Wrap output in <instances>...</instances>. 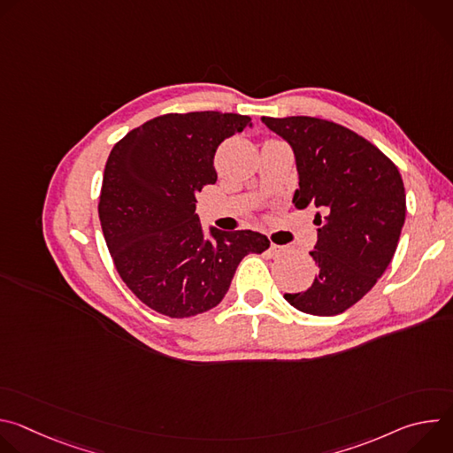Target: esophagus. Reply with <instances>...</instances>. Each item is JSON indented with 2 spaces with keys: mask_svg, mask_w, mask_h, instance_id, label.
I'll return each instance as SVG.
<instances>
[{
  "mask_svg": "<svg viewBox=\"0 0 453 453\" xmlns=\"http://www.w3.org/2000/svg\"><path fill=\"white\" fill-rule=\"evenodd\" d=\"M285 250H287V247H283V245H276V243H271V254H273V256H281Z\"/></svg>",
  "mask_w": 453,
  "mask_h": 453,
  "instance_id": "esophagus-1",
  "label": "esophagus"
}]
</instances>
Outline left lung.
<instances>
[{
  "label": "left lung",
  "instance_id": "left-lung-1",
  "mask_svg": "<svg viewBox=\"0 0 453 453\" xmlns=\"http://www.w3.org/2000/svg\"><path fill=\"white\" fill-rule=\"evenodd\" d=\"M262 121L294 150V206H315L319 267L311 287L285 294L299 311L330 317L360 301L389 267L405 222V188L396 165L349 128L311 116Z\"/></svg>",
  "mask_w": 453,
  "mask_h": 453
}]
</instances>
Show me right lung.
I'll use <instances>...</instances> for the list:
<instances>
[{
	"label": "right lung",
	"instance_id": "right-lung-1",
	"mask_svg": "<svg viewBox=\"0 0 453 453\" xmlns=\"http://www.w3.org/2000/svg\"><path fill=\"white\" fill-rule=\"evenodd\" d=\"M249 116L186 112L157 116L119 140L104 170L98 215L114 267L152 310L182 319L215 308L238 264L271 242L256 231L206 234L197 191L217 182L219 145Z\"/></svg>",
	"mask_w": 453,
	"mask_h": 453
}]
</instances>
